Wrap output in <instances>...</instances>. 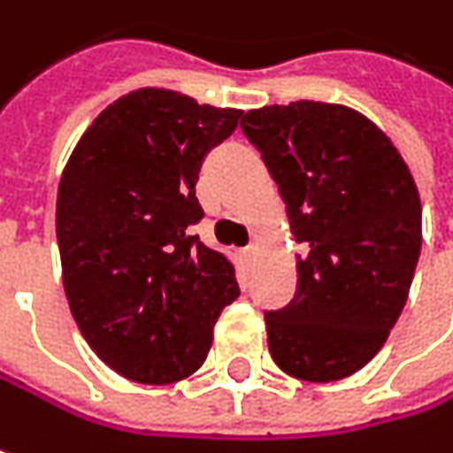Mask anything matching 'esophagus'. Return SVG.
I'll use <instances>...</instances> for the list:
<instances>
[{"label": "esophagus", "instance_id": "1", "mask_svg": "<svg viewBox=\"0 0 453 453\" xmlns=\"http://www.w3.org/2000/svg\"><path fill=\"white\" fill-rule=\"evenodd\" d=\"M242 255H244V257H247V260H250V257H252V255H255V244H250V247H244V250H242Z\"/></svg>", "mask_w": 453, "mask_h": 453}]
</instances>
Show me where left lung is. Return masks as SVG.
<instances>
[{"label": "left lung", "mask_w": 453, "mask_h": 453, "mask_svg": "<svg viewBox=\"0 0 453 453\" xmlns=\"http://www.w3.org/2000/svg\"><path fill=\"white\" fill-rule=\"evenodd\" d=\"M286 203L296 294L265 311L280 372L338 381L364 369L395 327L420 257V196L400 151L366 115L299 100L242 118Z\"/></svg>", "instance_id": "left-lung-1"}]
</instances>
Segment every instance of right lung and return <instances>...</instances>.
Instances as JSON below:
<instances>
[{
    "mask_svg": "<svg viewBox=\"0 0 453 453\" xmlns=\"http://www.w3.org/2000/svg\"><path fill=\"white\" fill-rule=\"evenodd\" d=\"M242 111L136 89L95 118L58 182L64 291L89 348L139 384L201 369L221 309L240 296L232 263L190 234L203 219L201 165Z\"/></svg>",
    "mask_w": 453,
    "mask_h": 453,
    "instance_id": "1",
    "label": "right lung"
}]
</instances>
